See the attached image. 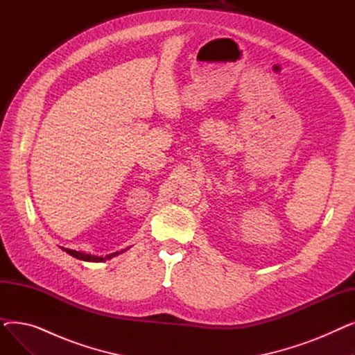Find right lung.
Returning <instances> with one entry per match:
<instances>
[{
    "label": "right lung",
    "mask_w": 355,
    "mask_h": 355,
    "mask_svg": "<svg viewBox=\"0 0 355 355\" xmlns=\"http://www.w3.org/2000/svg\"><path fill=\"white\" fill-rule=\"evenodd\" d=\"M66 253H69L70 256L76 257V259H80V260H86V262H105V260H109L112 257H115L119 254V252L116 253H112V254H107L105 257L102 256H92V254H86V253H82V252H76V250H70V249H63ZM122 253V252H121Z\"/></svg>",
    "instance_id": "add662e5"
}]
</instances>
